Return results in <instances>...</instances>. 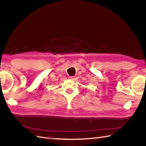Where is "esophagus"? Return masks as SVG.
Masks as SVG:
<instances>
[{
    "label": "esophagus",
    "instance_id": "1",
    "mask_svg": "<svg viewBox=\"0 0 146 146\" xmlns=\"http://www.w3.org/2000/svg\"><path fill=\"white\" fill-rule=\"evenodd\" d=\"M69 80H75V78H76V77H75L74 76H70V77H69Z\"/></svg>",
    "mask_w": 146,
    "mask_h": 146
}]
</instances>
